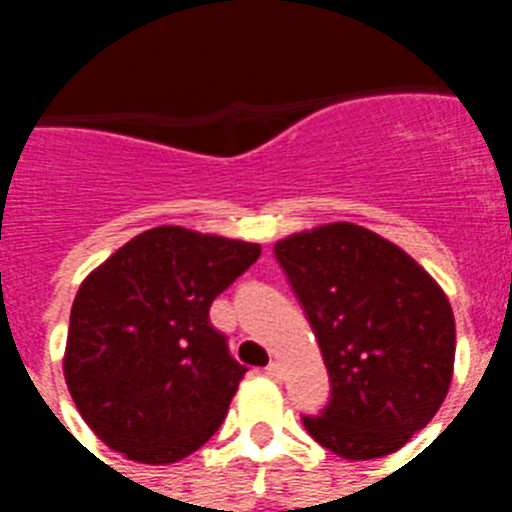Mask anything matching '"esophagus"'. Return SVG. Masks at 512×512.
Segmentation results:
<instances>
[{
  "mask_svg": "<svg viewBox=\"0 0 512 512\" xmlns=\"http://www.w3.org/2000/svg\"><path fill=\"white\" fill-rule=\"evenodd\" d=\"M266 376L271 378V381H282V365H279V362H271V365L266 367Z\"/></svg>",
  "mask_w": 512,
  "mask_h": 512,
  "instance_id": "34e87169",
  "label": "esophagus"
}]
</instances>
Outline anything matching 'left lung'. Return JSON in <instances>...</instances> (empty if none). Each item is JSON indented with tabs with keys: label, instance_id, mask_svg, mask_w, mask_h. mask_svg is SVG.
I'll return each mask as SVG.
<instances>
[{
	"label": "left lung",
	"instance_id": "8db88e82",
	"mask_svg": "<svg viewBox=\"0 0 512 512\" xmlns=\"http://www.w3.org/2000/svg\"><path fill=\"white\" fill-rule=\"evenodd\" d=\"M332 381L304 428L348 461L400 450L450 392L455 318L439 282L400 246L351 222L274 244Z\"/></svg>",
	"mask_w": 512,
	"mask_h": 512
}]
</instances>
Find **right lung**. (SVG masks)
I'll return each mask as SVG.
<instances>
[{"mask_svg":"<svg viewBox=\"0 0 512 512\" xmlns=\"http://www.w3.org/2000/svg\"><path fill=\"white\" fill-rule=\"evenodd\" d=\"M260 244L161 224L87 274L71 307L65 384L98 439L164 466L222 425L246 367L208 318Z\"/></svg>","mask_w":512,"mask_h":512,"instance_id":"add662e5","label":"right lung"}]
</instances>
